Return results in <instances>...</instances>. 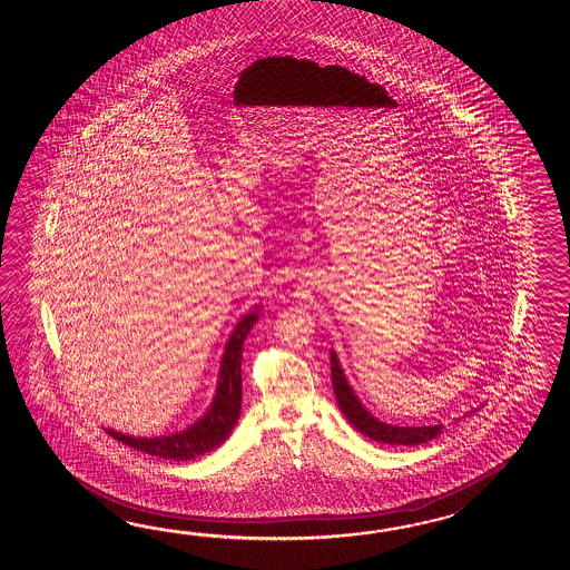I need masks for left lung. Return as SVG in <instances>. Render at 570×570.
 <instances>
[{"label": "left lung", "instance_id": "8db88e82", "mask_svg": "<svg viewBox=\"0 0 570 570\" xmlns=\"http://www.w3.org/2000/svg\"><path fill=\"white\" fill-rule=\"evenodd\" d=\"M330 368H332V385L336 393L340 410L346 415V420L351 422L363 436L371 438L375 442L383 444H403V446H415V444H424L432 438L440 436L444 425H420V428H401V425L385 424L379 422L375 415L366 412L363 403L356 397V393L352 391L346 375L340 366L336 352H330Z\"/></svg>", "mask_w": 570, "mask_h": 570}]
</instances>
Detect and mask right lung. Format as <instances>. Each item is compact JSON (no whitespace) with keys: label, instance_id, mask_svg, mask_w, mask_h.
Returning <instances> with one entry per match:
<instances>
[{"label":"right lung","instance_id":"obj_1","mask_svg":"<svg viewBox=\"0 0 570 570\" xmlns=\"http://www.w3.org/2000/svg\"><path fill=\"white\" fill-rule=\"evenodd\" d=\"M258 309L261 307H256L255 312H250V314L243 315L238 326L234 327L230 340L226 344L222 366H219L216 397L212 401V407L207 410L206 415L199 422H195L191 428L177 432V434H170V436L134 438L114 432V430H106L109 436L116 438L118 442L130 446V449L140 450L150 456H160L167 461H194L209 450L218 449L219 444L226 442V438L230 436L232 428L240 417L243 344L258 320Z\"/></svg>","mask_w":570,"mask_h":570}]
</instances>
